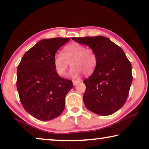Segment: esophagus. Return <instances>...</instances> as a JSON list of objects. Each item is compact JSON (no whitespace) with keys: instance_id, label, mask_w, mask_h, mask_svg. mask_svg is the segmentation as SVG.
Here are the masks:
<instances>
[{"instance_id":"obj_1","label":"esophagus","mask_w":149,"mask_h":149,"mask_svg":"<svg viewBox=\"0 0 149 149\" xmlns=\"http://www.w3.org/2000/svg\"><path fill=\"white\" fill-rule=\"evenodd\" d=\"M80 80H73V84H74V86L78 84L80 82Z\"/></svg>"}]
</instances>
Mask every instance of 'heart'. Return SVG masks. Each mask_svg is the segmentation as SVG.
Wrapping results in <instances>:
<instances>
[{"mask_svg": "<svg viewBox=\"0 0 149 149\" xmlns=\"http://www.w3.org/2000/svg\"><path fill=\"white\" fill-rule=\"evenodd\" d=\"M97 61V56L93 49L77 42L69 44L64 47L63 54L56 53L53 57L54 68L60 76L66 74L70 63L72 68L69 75L72 77H77L81 72L86 75L91 74Z\"/></svg>", "mask_w": 149, "mask_h": 149, "instance_id": "1", "label": "heart"}]
</instances>
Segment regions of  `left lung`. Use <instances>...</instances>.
Wrapping results in <instances>:
<instances>
[{"label": "left lung", "mask_w": 149, "mask_h": 149, "mask_svg": "<svg viewBox=\"0 0 149 149\" xmlns=\"http://www.w3.org/2000/svg\"><path fill=\"white\" fill-rule=\"evenodd\" d=\"M95 52L98 61L93 74L84 79V103L100 116H109L122 107L132 82L131 63L124 52L106 37L72 38Z\"/></svg>", "instance_id": "8db88e82"}]
</instances>
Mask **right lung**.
Masks as SVG:
<instances>
[{"instance_id": "obj_1", "label": "right lung", "mask_w": 149, "mask_h": 149, "mask_svg": "<svg viewBox=\"0 0 149 149\" xmlns=\"http://www.w3.org/2000/svg\"><path fill=\"white\" fill-rule=\"evenodd\" d=\"M70 38L44 39L29 49L17 67V88L24 109L41 121L59 116L72 81L62 78L55 71L53 57Z\"/></svg>"}]
</instances>
